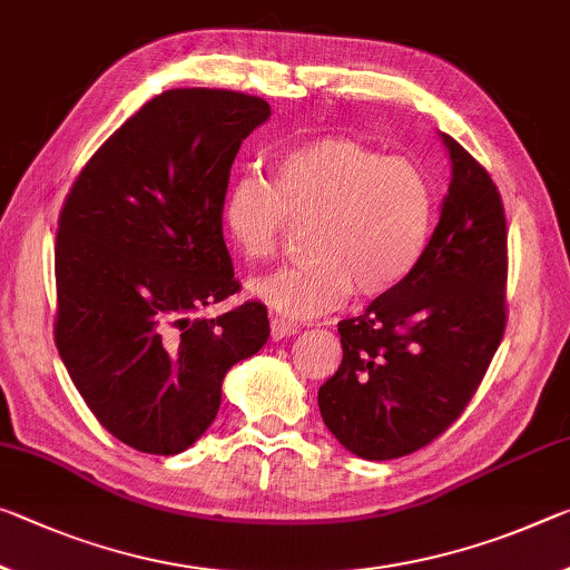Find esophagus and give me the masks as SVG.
Masks as SVG:
<instances>
[{
  "label": "esophagus",
  "mask_w": 570,
  "mask_h": 570,
  "mask_svg": "<svg viewBox=\"0 0 570 570\" xmlns=\"http://www.w3.org/2000/svg\"><path fill=\"white\" fill-rule=\"evenodd\" d=\"M299 332V324H294V322H288V320H284V317H274L271 320V340H286V337H292V334H296Z\"/></svg>",
  "instance_id": "esophagus-1"
}]
</instances>
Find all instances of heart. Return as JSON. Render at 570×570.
Instances as JSON below:
<instances>
[{
  "mask_svg": "<svg viewBox=\"0 0 570 570\" xmlns=\"http://www.w3.org/2000/svg\"><path fill=\"white\" fill-rule=\"evenodd\" d=\"M436 197L426 169L345 137L288 149L274 183L246 175L228 187L225 233L243 258L276 250L286 218L306 223L302 264L248 282V294L286 320H309L347 299H375L405 282L433 228Z\"/></svg>",
  "mask_w": 570,
  "mask_h": 570,
  "instance_id": "b5f03b06",
  "label": "heart"
}]
</instances>
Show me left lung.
Masks as SVG:
<instances>
[{
  "mask_svg": "<svg viewBox=\"0 0 570 570\" xmlns=\"http://www.w3.org/2000/svg\"><path fill=\"white\" fill-rule=\"evenodd\" d=\"M449 193L405 282L337 324L342 365L320 387V413L355 456L385 462L454 423L504 332L508 223L500 193L462 144L439 134Z\"/></svg>",
  "mask_w": 570,
  "mask_h": 570,
  "instance_id": "1",
  "label": "left lung"
}]
</instances>
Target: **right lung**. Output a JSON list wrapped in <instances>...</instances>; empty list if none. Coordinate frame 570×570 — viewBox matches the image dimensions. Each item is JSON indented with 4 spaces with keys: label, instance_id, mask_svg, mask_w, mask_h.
Returning a JSON list of instances; mask_svg holds the SVG:
<instances>
[{
    "label": "right lung",
    "instance_id": "obj_1",
    "mask_svg": "<svg viewBox=\"0 0 570 570\" xmlns=\"http://www.w3.org/2000/svg\"><path fill=\"white\" fill-rule=\"evenodd\" d=\"M264 98L165 90L90 157L62 205L56 345L101 426L144 454L195 444L220 409L228 370L266 345L268 314L238 292L223 203Z\"/></svg>",
    "mask_w": 570,
    "mask_h": 570
}]
</instances>
